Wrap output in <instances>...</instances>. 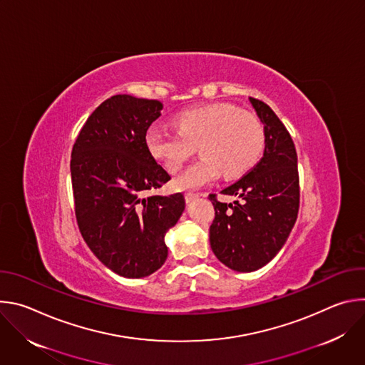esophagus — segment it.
Wrapping results in <instances>:
<instances>
[{
    "mask_svg": "<svg viewBox=\"0 0 365 365\" xmlns=\"http://www.w3.org/2000/svg\"><path fill=\"white\" fill-rule=\"evenodd\" d=\"M199 195L197 193H195V192H187V193H185V199H186V202H192L193 199H196Z\"/></svg>",
    "mask_w": 365,
    "mask_h": 365,
    "instance_id": "34e87169",
    "label": "esophagus"
}]
</instances>
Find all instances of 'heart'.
<instances>
[{
	"mask_svg": "<svg viewBox=\"0 0 365 365\" xmlns=\"http://www.w3.org/2000/svg\"><path fill=\"white\" fill-rule=\"evenodd\" d=\"M179 133L153 125L145 134V147L153 158L170 173L197 151L202 158L189 166L175 185L179 189H197L211 183L220 172L235 178L247 172L263 153L264 125L248 111L231 103L189 108L176 117Z\"/></svg>",
	"mask_w": 365,
	"mask_h": 365,
	"instance_id": "heart-1",
	"label": "heart"
}]
</instances>
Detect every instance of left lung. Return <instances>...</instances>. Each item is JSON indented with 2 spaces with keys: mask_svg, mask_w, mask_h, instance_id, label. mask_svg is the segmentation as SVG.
Returning a JSON list of instances; mask_svg holds the SVG:
<instances>
[{
  "mask_svg": "<svg viewBox=\"0 0 365 365\" xmlns=\"http://www.w3.org/2000/svg\"><path fill=\"white\" fill-rule=\"evenodd\" d=\"M264 124L263 158L222 195L238 196L234 203L210 193L215 218L210 242L222 264L237 272L266 266L284 245L299 212L300 187L294 143L266 102L250 98Z\"/></svg>",
  "mask_w": 365,
  "mask_h": 365,
  "instance_id": "1",
  "label": "left lung"
}]
</instances>
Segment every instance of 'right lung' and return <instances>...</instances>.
I'll return each mask as SVG.
<instances>
[{
  "instance_id": "add662e5",
  "label": "right lung",
  "mask_w": 365,
  "mask_h": 365,
  "mask_svg": "<svg viewBox=\"0 0 365 365\" xmlns=\"http://www.w3.org/2000/svg\"><path fill=\"white\" fill-rule=\"evenodd\" d=\"M162 108L158 99L114 95L89 115L72 148L79 231L102 264L128 279L165 264V235L185 210L182 193L145 196L170 180L145 147Z\"/></svg>"
}]
</instances>
